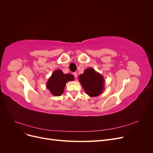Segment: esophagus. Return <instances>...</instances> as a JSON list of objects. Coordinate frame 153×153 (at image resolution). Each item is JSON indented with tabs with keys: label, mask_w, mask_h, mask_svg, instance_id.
Here are the masks:
<instances>
[{
	"label": "esophagus",
	"mask_w": 153,
	"mask_h": 153,
	"mask_svg": "<svg viewBox=\"0 0 153 153\" xmlns=\"http://www.w3.org/2000/svg\"><path fill=\"white\" fill-rule=\"evenodd\" d=\"M73 75H74V76L75 77V78H76V77H77V73L76 72H74L73 73Z\"/></svg>",
	"instance_id": "obj_1"
}]
</instances>
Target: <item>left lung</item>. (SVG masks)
<instances>
[{
    "label": "left lung",
    "mask_w": 153,
    "mask_h": 153,
    "mask_svg": "<svg viewBox=\"0 0 153 153\" xmlns=\"http://www.w3.org/2000/svg\"><path fill=\"white\" fill-rule=\"evenodd\" d=\"M78 78L87 94L94 97L101 94L104 87L103 78L94 69H86Z\"/></svg>",
    "instance_id": "obj_1"
}]
</instances>
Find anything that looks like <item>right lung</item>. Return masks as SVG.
<instances>
[{
  "instance_id": "add662e5",
  "label": "right lung",
  "mask_w": 153,
  "mask_h": 153,
  "mask_svg": "<svg viewBox=\"0 0 153 153\" xmlns=\"http://www.w3.org/2000/svg\"><path fill=\"white\" fill-rule=\"evenodd\" d=\"M73 80L74 76L73 75L64 74L61 69H59L55 71L49 78L47 87L53 95L59 96L63 93L66 83Z\"/></svg>"
}]
</instances>
